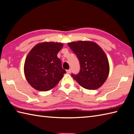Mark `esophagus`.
Here are the masks:
<instances>
[{"label": "esophagus", "instance_id": "esophagus-1", "mask_svg": "<svg viewBox=\"0 0 134 134\" xmlns=\"http://www.w3.org/2000/svg\"><path fill=\"white\" fill-rule=\"evenodd\" d=\"M66 72L67 73H68V74H70V73H71V69L66 70Z\"/></svg>", "mask_w": 134, "mask_h": 134}]
</instances>
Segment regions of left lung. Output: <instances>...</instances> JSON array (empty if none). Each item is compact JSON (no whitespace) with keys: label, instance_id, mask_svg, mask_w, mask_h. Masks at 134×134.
I'll list each match as a JSON object with an SVG mask.
<instances>
[{"label":"left lung","instance_id":"left-lung-1","mask_svg":"<svg viewBox=\"0 0 134 134\" xmlns=\"http://www.w3.org/2000/svg\"><path fill=\"white\" fill-rule=\"evenodd\" d=\"M68 45L79 60L80 71L71 74L73 78L85 89L99 88L107 80L109 64L105 53L98 44L91 41H78Z\"/></svg>","mask_w":134,"mask_h":134}]
</instances>
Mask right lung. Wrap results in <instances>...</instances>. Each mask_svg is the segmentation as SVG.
<instances>
[{
	"label": "right lung",
	"instance_id": "add662e5",
	"mask_svg": "<svg viewBox=\"0 0 134 134\" xmlns=\"http://www.w3.org/2000/svg\"><path fill=\"white\" fill-rule=\"evenodd\" d=\"M63 46L61 43L47 42L37 44L29 52L24 70L28 82L34 89L51 90L66 73L57 56Z\"/></svg>",
	"mask_w": 134,
	"mask_h": 134
}]
</instances>
